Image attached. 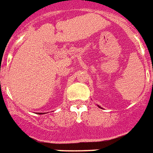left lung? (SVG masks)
<instances>
[{
  "mask_svg": "<svg viewBox=\"0 0 153 153\" xmlns=\"http://www.w3.org/2000/svg\"><path fill=\"white\" fill-rule=\"evenodd\" d=\"M98 106H99V105H98ZM99 107H100V106H99Z\"/></svg>",
  "mask_w": 153,
  "mask_h": 153,
  "instance_id": "1",
  "label": "left lung"
}]
</instances>
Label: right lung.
Segmentation results:
<instances>
[{"label": "right lung", "instance_id": "add662e5", "mask_svg": "<svg viewBox=\"0 0 153 153\" xmlns=\"http://www.w3.org/2000/svg\"><path fill=\"white\" fill-rule=\"evenodd\" d=\"M41 114H42V113H41Z\"/></svg>", "mask_w": 153, "mask_h": 153}]
</instances>
